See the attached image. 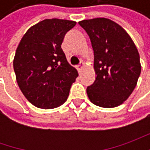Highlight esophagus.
<instances>
[{"instance_id": "34e87169", "label": "esophagus", "mask_w": 150, "mask_h": 150, "mask_svg": "<svg viewBox=\"0 0 150 150\" xmlns=\"http://www.w3.org/2000/svg\"><path fill=\"white\" fill-rule=\"evenodd\" d=\"M83 67H84V62H81V63H80V64L78 66V70L80 72Z\"/></svg>"}]
</instances>
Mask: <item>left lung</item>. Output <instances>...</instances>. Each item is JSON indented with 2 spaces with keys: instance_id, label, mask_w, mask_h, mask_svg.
Wrapping results in <instances>:
<instances>
[{
  "instance_id": "obj_1",
  "label": "left lung",
  "mask_w": 150,
  "mask_h": 150,
  "mask_svg": "<svg viewBox=\"0 0 150 150\" xmlns=\"http://www.w3.org/2000/svg\"><path fill=\"white\" fill-rule=\"evenodd\" d=\"M89 36L94 53V83L87 88L90 101L102 108L122 104L132 93L141 72L135 44L124 28L107 18L78 22Z\"/></svg>"
}]
</instances>
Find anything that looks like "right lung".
Returning a JSON list of instances; mask_svg holds the SVG:
<instances>
[{"mask_svg":"<svg viewBox=\"0 0 150 150\" xmlns=\"http://www.w3.org/2000/svg\"><path fill=\"white\" fill-rule=\"evenodd\" d=\"M76 21L46 19L30 27L16 51L13 67L23 95L34 106L49 109L67 99L78 71L67 61L61 45Z\"/></svg>","mask_w":150,"mask_h":150,"instance_id":"right-lung-1","label":"right lung"}]
</instances>
